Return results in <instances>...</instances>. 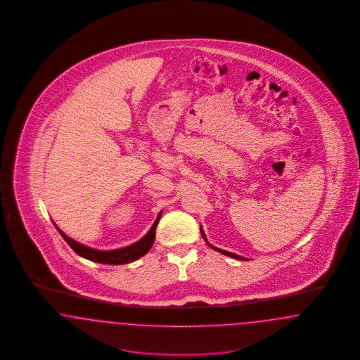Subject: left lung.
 <instances>
[{"label":"left lung","mask_w":360,"mask_h":360,"mask_svg":"<svg viewBox=\"0 0 360 360\" xmlns=\"http://www.w3.org/2000/svg\"><path fill=\"white\" fill-rule=\"evenodd\" d=\"M202 233V237L205 238V241L207 243V240H206V237H205V233H203V231L201 229ZM209 244V243H207ZM209 246L210 248H213L214 250H217V252H219V253H222V255H225V256H229V257H233V259H245L244 257H241V256H237V255H234V253H231V252H226V250H222V249H218V248H216V246H213V245L209 244Z\"/></svg>","instance_id":"obj_1"}]
</instances>
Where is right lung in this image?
Returning <instances> with one entry per match:
<instances>
[{
	"label": "right lung",
	"mask_w": 360,
	"mask_h": 360,
	"mask_svg": "<svg viewBox=\"0 0 360 360\" xmlns=\"http://www.w3.org/2000/svg\"><path fill=\"white\" fill-rule=\"evenodd\" d=\"M160 214L162 213H159L154 225L151 226L150 231L144 236L142 240H139L135 244L126 246V248L116 249V250H96V249L88 248L86 245L79 244L77 241H75L71 237H68L65 233L60 231L56 225L55 226H56L58 233L61 234V237L67 241V244L70 245L75 250V253H77L79 256H82V257L86 259H91V261H95V262H101V264L120 265V264H127L131 261L143 257L144 255L151 249V246L155 241V229L158 226Z\"/></svg>",
	"instance_id": "obj_1"
}]
</instances>
